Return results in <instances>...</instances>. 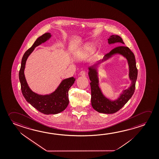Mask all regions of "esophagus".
<instances>
[{"mask_svg":"<svg viewBox=\"0 0 159 159\" xmlns=\"http://www.w3.org/2000/svg\"><path fill=\"white\" fill-rule=\"evenodd\" d=\"M86 72L85 71H81L80 72V73H79V75L80 76H85V75Z\"/></svg>","mask_w":159,"mask_h":159,"instance_id":"esophagus-1","label":"esophagus"}]
</instances>
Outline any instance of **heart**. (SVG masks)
Segmentation results:
<instances>
[{"mask_svg":"<svg viewBox=\"0 0 159 159\" xmlns=\"http://www.w3.org/2000/svg\"><path fill=\"white\" fill-rule=\"evenodd\" d=\"M94 50V46L90 43H88L84 47L83 51L80 53L78 54L79 56H85L91 54Z\"/></svg>","mask_w":159,"mask_h":159,"instance_id":"heart-1","label":"heart"}]
</instances>
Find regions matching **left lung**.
<instances>
[{"mask_svg": "<svg viewBox=\"0 0 159 159\" xmlns=\"http://www.w3.org/2000/svg\"><path fill=\"white\" fill-rule=\"evenodd\" d=\"M108 43L109 44L115 43L125 44L122 38L118 35L111 36L108 39ZM116 53L120 54L127 59L129 66V77L132 83L128 89L123 91V93L120 94V97L117 100L112 101L103 95L99 87L97 67L99 63L107 60ZM88 74L91 81L90 83L91 91V101L93 108L98 112L106 114H112L117 112L125 106L134 93L135 83L138 76V69L136 66L134 54L128 47L123 46L117 47L108 53L106 54L103 58L98 63L90 66L89 68Z\"/></svg>", "mask_w": 159, "mask_h": 159, "instance_id": "left-lung-1", "label": "left lung"}]
</instances>
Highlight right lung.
<instances>
[{"mask_svg":"<svg viewBox=\"0 0 159 159\" xmlns=\"http://www.w3.org/2000/svg\"><path fill=\"white\" fill-rule=\"evenodd\" d=\"M51 37V34L49 32L42 35L36 40L32 47L25 52L22 57L19 74L21 89L25 100L37 110L45 115L57 114L63 111L67 107L69 104V89L75 80L74 77L64 79L56 90L49 95H39L33 92L30 88L24 75L27 58L35 47L48 40Z\"/></svg>","mask_w":159,"mask_h":159,"instance_id":"1","label":"right lung"}]
</instances>
